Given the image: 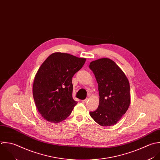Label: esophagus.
I'll list each match as a JSON object with an SVG mask.
<instances>
[{
	"label": "esophagus",
	"instance_id": "obj_1",
	"mask_svg": "<svg viewBox=\"0 0 160 160\" xmlns=\"http://www.w3.org/2000/svg\"><path fill=\"white\" fill-rule=\"evenodd\" d=\"M87 100H88V98H87V99H85V100H82V102L83 103H85L87 102Z\"/></svg>",
	"mask_w": 160,
	"mask_h": 160
}]
</instances>
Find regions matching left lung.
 <instances>
[{"instance_id": "1", "label": "left lung", "mask_w": 160, "mask_h": 160, "mask_svg": "<svg viewBox=\"0 0 160 160\" xmlns=\"http://www.w3.org/2000/svg\"><path fill=\"white\" fill-rule=\"evenodd\" d=\"M96 78L100 96L99 105L91 117L100 125H115L129 108L131 98L129 81L114 61L102 58L90 63Z\"/></svg>"}]
</instances>
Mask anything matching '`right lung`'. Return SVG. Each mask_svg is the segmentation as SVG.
I'll return each instance as SVG.
<instances>
[{
	"label": "right lung",
	"instance_id": "add662e5",
	"mask_svg": "<svg viewBox=\"0 0 160 160\" xmlns=\"http://www.w3.org/2000/svg\"><path fill=\"white\" fill-rule=\"evenodd\" d=\"M85 58L55 52L41 65L34 78L33 97L36 107L47 121L65 120L77 102L72 97V77L85 63Z\"/></svg>",
	"mask_w": 160,
	"mask_h": 160
}]
</instances>
